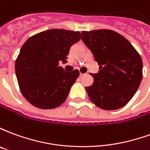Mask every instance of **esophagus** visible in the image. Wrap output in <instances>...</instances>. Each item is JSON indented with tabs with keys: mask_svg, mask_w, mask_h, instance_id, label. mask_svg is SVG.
<instances>
[{
	"mask_svg": "<svg viewBox=\"0 0 150 150\" xmlns=\"http://www.w3.org/2000/svg\"><path fill=\"white\" fill-rule=\"evenodd\" d=\"M83 75H84V74H82V73H80V74H79V77H83Z\"/></svg>",
	"mask_w": 150,
	"mask_h": 150,
	"instance_id": "34e87169",
	"label": "esophagus"
}]
</instances>
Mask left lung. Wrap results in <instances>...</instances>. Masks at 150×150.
I'll list each match as a JSON object with an SVG mask.
<instances>
[{
	"instance_id": "1",
	"label": "left lung",
	"mask_w": 150,
	"mask_h": 150,
	"mask_svg": "<svg viewBox=\"0 0 150 150\" xmlns=\"http://www.w3.org/2000/svg\"><path fill=\"white\" fill-rule=\"evenodd\" d=\"M82 40L100 66L86 91L92 103L104 110L124 107L137 91L143 63L135 48L121 34L110 30L83 31Z\"/></svg>"
}]
</instances>
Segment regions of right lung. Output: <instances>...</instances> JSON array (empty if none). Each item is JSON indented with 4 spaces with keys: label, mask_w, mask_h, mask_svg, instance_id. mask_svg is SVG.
Returning <instances> with one entry per match:
<instances>
[{
    "label": "right lung",
    "mask_w": 150,
    "mask_h": 150,
    "mask_svg": "<svg viewBox=\"0 0 150 150\" xmlns=\"http://www.w3.org/2000/svg\"><path fill=\"white\" fill-rule=\"evenodd\" d=\"M80 39L79 31L53 29L32 36L21 46L15 72L21 93L32 105L51 109L64 103L79 72L65 71L59 62H67L71 46Z\"/></svg>",
    "instance_id": "add662e5"
}]
</instances>
